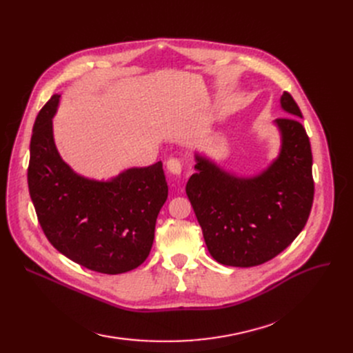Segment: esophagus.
I'll return each mask as SVG.
<instances>
[{
  "label": "esophagus",
  "instance_id": "1",
  "mask_svg": "<svg viewBox=\"0 0 353 353\" xmlns=\"http://www.w3.org/2000/svg\"><path fill=\"white\" fill-rule=\"evenodd\" d=\"M167 170H169L172 174H180L183 170V163L177 157H170L167 160Z\"/></svg>",
  "mask_w": 353,
  "mask_h": 353
}]
</instances>
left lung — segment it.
<instances>
[{
	"mask_svg": "<svg viewBox=\"0 0 353 353\" xmlns=\"http://www.w3.org/2000/svg\"><path fill=\"white\" fill-rule=\"evenodd\" d=\"M290 114L274 123L282 133V150L269 169L252 179L236 177L196 156L188 197L216 262L252 268L283 252L305 228L314 181L312 150L302 113L288 91L281 99Z\"/></svg>",
	"mask_w": 353,
	"mask_h": 353,
	"instance_id": "8db88e82",
	"label": "left lung"
}]
</instances>
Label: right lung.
Listing matches in <instances>:
<instances>
[{"label": "right lung", "mask_w": 353, "mask_h": 353, "mask_svg": "<svg viewBox=\"0 0 353 353\" xmlns=\"http://www.w3.org/2000/svg\"><path fill=\"white\" fill-rule=\"evenodd\" d=\"M59 99L47 101L32 127L27 176L37 219L48 242L70 261L105 274L133 270L150 254L169 194L161 161L111 181L76 174L52 139Z\"/></svg>", "instance_id": "add662e5"}]
</instances>
